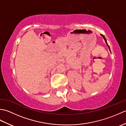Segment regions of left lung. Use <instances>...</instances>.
<instances>
[{
    "instance_id": "1",
    "label": "left lung",
    "mask_w": 126,
    "mask_h": 126,
    "mask_svg": "<svg viewBox=\"0 0 126 126\" xmlns=\"http://www.w3.org/2000/svg\"><path fill=\"white\" fill-rule=\"evenodd\" d=\"M101 35L103 37V38H104V41H105V42H106V44L107 45V46L108 47H109V50H110V47H109V45H108V43H107V41H106V38H105V37H104L103 34H101Z\"/></svg>"
}]
</instances>
